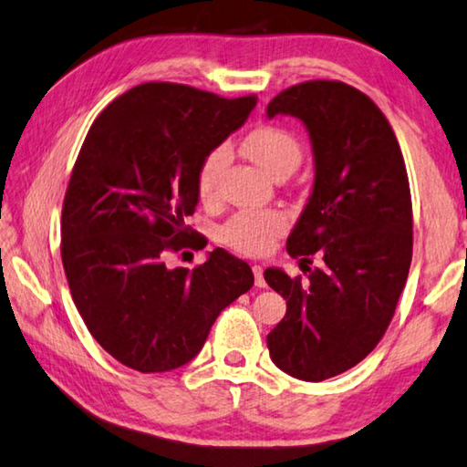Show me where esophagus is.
Segmentation results:
<instances>
[{
    "label": "esophagus",
    "instance_id": "esophagus-1",
    "mask_svg": "<svg viewBox=\"0 0 467 467\" xmlns=\"http://www.w3.org/2000/svg\"><path fill=\"white\" fill-rule=\"evenodd\" d=\"M251 270H254V276H255V286L264 288L265 286V280H264V268L262 265H251Z\"/></svg>",
    "mask_w": 467,
    "mask_h": 467
}]
</instances>
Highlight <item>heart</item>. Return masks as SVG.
<instances>
[{
    "label": "heart",
    "instance_id": "obj_1",
    "mask_svg": "<svg viewBox=\"0 0 467 467\" xmlns=\"http://www.w3.org/2000/svg\"><path fill=\"white\" fill-rule=\"evenodd\" d=\"M245 153L265 174L293 170L301 161V145L291 132L280 127H260L245 139ZM226 161V151L216 150L203 160L197 174V191L203 199L216 189V181ZM285 220L276 212H245L234 216L224 226V241L243 254H262L268 249L272 236L283 228Z\"/></svg>",
    "mask_w": 467,
    "mask_h": 467
}]
</instances>
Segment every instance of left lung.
<instances>
[{
	"mask_svg": "<svg viewBox=\"0 0 467 467\" xmlns=\"http://www.w3.org/2000/svg\"><path fill=\"white\" fill-rule=\"evenodd\" d=\"M268 118H299L314 184L286 239L288 255H320L309 280L268 268L286 299L268 335L270 358L299 380L322 382L359 364L389 328L411 264V193L397 137L376 103L338 80L278 93Z\"/></svg>",
	"mask_w": 467,
	"mask_h": 467,
	"instance_id": "8db88e82",
	"label": "left lung"
}]
</instances>
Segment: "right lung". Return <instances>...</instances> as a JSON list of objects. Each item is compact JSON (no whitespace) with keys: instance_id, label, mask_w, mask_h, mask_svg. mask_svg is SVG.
<instances>
[{"instance_id":"1","label":"right lung","mask_w":467,"mask_h":467,"mask_svg":"<svg viewBox=\"0 0 467 467\" xmlns=\"http://www.w3.org/2000/svg\"><path fill=\"white\" fill-rule=\"evenodd\" d=\"M254 108L251 95L145 83L88 129L64 197L62 264L88 332L120 364L143 374L189 364L254 286L249 265L220 247L193 272L166 265L189 234L199 168Z\"/></svg>"}]
</instances>
